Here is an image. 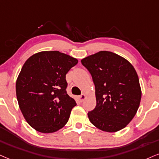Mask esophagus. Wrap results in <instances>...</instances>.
Listing matches in <instances>:
<instances>
[{"mask_svg": "<svg viewBox=\"0 0 159 159\" xmlns=\"http://www.w3.org/2000/svg\"><path fill=\"white\" fill-rule=\"evenodd\" d=\"M78 98H79V100L82 102H83L85 99L86 95L84 94V93H83V94H82V95L79 96V97H78Z\"/></svg>", "mask_w": 159, "mask_h": 159, "instance_id": "obj_1", "label": "esophagus"}]
</instances>
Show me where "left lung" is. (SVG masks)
<instances>
[{
	"label": "left lung",
	"instance_id": "1",
	"mask_svg": "<svg viewBox=\"0 0 159 159\" xmlns=\"http://www.w3.org/2000/svg\"><path fill=\"white\" fill-rule=\"evenodd\" d=\"M95 85L97 105L88 113L91 122L105 132L130 123L139 107L142 91L134 66L115 53L101 51L81 60Z\"/></svg>",
	"mask_w": 159,
	"mask_h": 159
}]
</instances>
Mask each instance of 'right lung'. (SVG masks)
Wrapping results in <instances>:
<instances>
[{
	"label": "right lung",
	"instance_id": "add662e5",
	"mask_svg": "<svg viewBox=\"0 0 159 159\" xmlns=\"http://www.w3.org/2000/svg\"><path fill=\"white\" fill-rule=\"evenodd\" d=\"M78 60L58 51L31 56L16 81L18 105L25 121L43 134L56 132L68 122L76 103L66 92V75Z\"/></svg>",
	"mask_w": 159,
	"mask_h": 159
}]
</instances>
